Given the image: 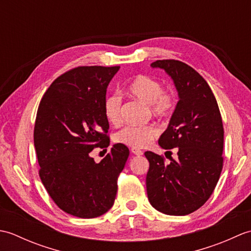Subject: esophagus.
Returning <instances> with one entry per match:
<instances>
[{"instance_id":"1","label":"esophagus","mask_w":251,"mask_h":251,"mask_svg":"<svg viewBox=\"0 0 251 251\" xmlns=\"http://www.w3.org/2000/svg\"><path fill=\"white\" fill-rule=\"evenodd\" d=\"M131 153L135 154V155H138V156H140L143 154V152L141 150H139V149H135V148L131 149Z\"/></svg>"}]
</instances>
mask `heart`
Returning a JSON list of instances; mask_svg holds the SVG:
<instances>
[{
	"instance_id": "obj_1",
	"label": "heart",
	"mask_w": 251,
	"mask_h": 251,
	"mask_svg": "<svg viewBox=\"0 0 251 251\" xmlns=\"http://www.w3.org/2000/svg\"><path fill=\"white\" fill-rule=\"evenodd\" d=\"M126 94L147 103L153 115L159 119H167L174 113L177 99L169 89L162 88V84L152 76L139 74L127 84ZM105 119L112 125H119L122 122V101L113 94L105 98L103 102ZM158 136V129L152 124L128 125L115 135V141L135 149H142L150 145Z\"/></svg>"
}]
</instances>
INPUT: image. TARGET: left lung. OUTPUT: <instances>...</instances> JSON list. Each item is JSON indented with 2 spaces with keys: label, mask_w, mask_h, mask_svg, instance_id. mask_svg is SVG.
<instances>
[{
  "label": "left lung",
  "mask_w": 251,
  "mask_h": 251,
  "mask_svg": "<svg viewBox=\"0 0 251 251\" xmlns=\"http://www.w3.org/2000/svg\"><path fill=\"white\" fill-rule=\"evenodd\" d=\"M166 71L179 101L158 145L178 148V159L165 164L162 155L147 151L150 163L147 193L156 210L185 216L201 208L214 192L223 167L222 117L215 95L201 74L186 63L164 59L151 63Z\"/></svg>",
  "instance_id": "left-lung-1"
}]
</instances>
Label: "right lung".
Listing matches in <instances>:
<instances>
[{
	"instance_id": "add662e5",
	"label": "right lung",
	"mask_w": 251,
	"mask_h": 251,
	"mask_svg": "<svg viewBox=\"0 0 251 251\" xmlns=\"http://www.w3.org/2000/svg\"><path fill=\"white\" fill-rule=\"evenodd\" d=\"M119 69H71L51 83L37 109L33 137L41 181L55 204L74 217L96 218L113 206L129 155L128 148L116 143L98 164L89 156L110 145L103 102Z\"/></svg>"
}]
</instances>
